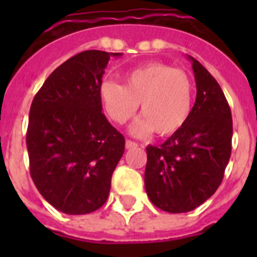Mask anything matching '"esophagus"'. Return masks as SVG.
Returning <instances> with one entry per match:
<instances>
[{
  "mask_svg": "<svg viewBox=\"0 0 257 257\" xmlns=\"http://www.w3.org/2000/svg\"><path fill=\"white\" fill-rule=\"evenodd\" d=\"M125 147H126V149H135V148H137V144L135 143V141L126 140V143H125Z\"/></svg>",
  "mask_w": 257,
  "mask_h": 257,
  "instance_id": "34e87169",
  "label": "esophagus"
}]
</instances>
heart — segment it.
I'll return each instance as SVG.
<instances>
[{
    "instance_id": "b5f03b06",
    "label": "heart",
    "mask_w": 257,
    "mask_h": 257,
    "mask_svg": "<svg viewBox=\"0 0 257 257\" xmlns=\"http://www.w3.org/2000/svg\"><path fill=\"white\" fill-rule=\"evenodd\" d=\"M100 96L108 116L120 125L135 117L141 104L143 117L131 129L136 136L153 131L157 136H171L191 116L192 84L188 74L161 62L131 70L125 76V85L105 81Z\"/></svg>"
}]
</instances>
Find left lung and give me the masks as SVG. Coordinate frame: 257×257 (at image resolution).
<instances>
[{
	"mask_svg": "<svg viewBox=\"0 0 257 257\" xmlns=\"http://www.w3.org/2000/svg\"><path fill=\"white\" fill-rule=\"evenodd\" d=\"M196 101L179 132L160 147H147L145 189L157 208L169 213L195 209L223 181L232 149V114L212 74L191 56Z\"/></svg>",
	"mask_w": 257,
	"mask_h": 257,
	"instance_id": "1",
	"label": "left lung"
}]
</instances>
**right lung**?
Returning a JSON list of instances; mask_svg holds the SVG:
<instances>
[{
  "instance_id": "right-lung-1",
  "label": "right lung",
  "mask_w": 257,
  "mask_h": 257,
  "mask_svg": "<svg viewBox=\"0 0 257 257\" xmlns=\"http://www.w3.org/2000/svg\"><path fill=\"white\" fill-rule=\"evenodd\" d=\"M85 50L53 70L34 96L26 147L30 176L42 197L66 215L105 204L125 139L102 110L100 89L110 57Z\"/></svg>"
}]
</instances>
